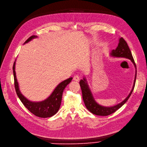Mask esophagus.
Segmentation results:
<instances>
[{
	"label": "esophagus",
	"mask_w": 147,
	"mask_h": 147,
	"mask_svg": "<svg viewBox=\"0 0 147 147\" xmlns=\"http://www.w3.org/2000/svg\"><path fill=\"white\" fill-rule=\"evenodd\" d=\"M73 79H74V80H75V81H76V82H79V80H80V78H79V76H75L73 78Z\"/></svg>",
	"instance_id": "obj_1"
}]
</instances>
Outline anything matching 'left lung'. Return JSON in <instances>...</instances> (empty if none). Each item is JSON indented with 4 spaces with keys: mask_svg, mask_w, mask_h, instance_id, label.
<instances>
[{
    "mask_svg": "<svg viewBox=\"0 0 147 147\" xmlns=\"http://www.w3.org/2000/svg\"><path fill=\"white\" fill-rule=\"evenodd\" d=\"M111 55L113 57H116V58H123L130 59L133 63V65H135V68H136L135 62L133 59L131 51L129 47V46L127 45V42L124 40L123 38L121 37L119 38V43L117 49L112 51L111 53ZM136 78V71L135 74V80H134L133 88L128 96H127L122 102H121L120 103L117 105L111 107H106L98 104L96 101L95 100L91 92V91L90 90V89H89V87L88 85L86 79L85 78H84L80 81L79 84L82 89L83 100H84L85 105L87 108V109L93 114L100 116H107L114 113L118 109H119L121 107H122L130 97V95L133 91L134 87H135V85Z\"/></svg>",
    "mask_w": 147,
    "mask_h": 147,
    "instance_id": "obj_1",
    "label": "left lung"
}]
</instances>
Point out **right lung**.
Returning <instances> with one entry per match:
<instances>
[{"label": "right lung", "instance_id": "obj_1", "mask_svg": "<svg viewBox=\"0 0 147 147\" xmlns=\"http://www.w3.org/2000/svg\"><path fill=\"white\" fill-rule=\"evenodd\" d=\"M35 35H32L29 37L28 39L25 41V43H28L34 38H36ZM16 61L13 65V74L14 78V85L16 93L18 98H20L23 105L27 109L35 116L40 118H48L51 117L55 114H56L59 109L61 104V100L62 97V93L65 87L71 82L73 78H70L68 79L63 80L56 86L54 91L50 96L46 100L39 102L31 101L27 99L21 93L18 87V84L16 78V74L15 71Z\"/></svg>", "mask_w": 147, "mask_h": 147}]
</instances>
